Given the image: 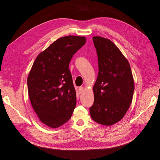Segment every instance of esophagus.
I'll use <instances>...</instances> for the list:
<instances>
[{
    "label": "esophagus",
    "mask_w": 160,
    "mask_h": 160,
    "mask_svg": "<svg viewBox=\"0 0 160 160\" xmlns=\"http://www.w3.org/2000/svg\"><path fill=\"white\" fill-rule=\"evenodd\" d=\"M83 87H79V93H81L82 92H83Z\"/></svg>",
    "instance_id": "obj_1"
}]
</instances>
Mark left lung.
<instances>
[{"label": "left lung", "instance_id": "left-lung-1", "mask_svg": "<svg viewBox=\"0 0 160 160\" xmlns=\"http://www.w3.org/2000/svg\"><path fill=\"white\" fill-rule=\"evenodd\" d=\"M93 41L99 72L89 111L95 122L108 126L118 122L126 113L133 99L134 81L128 61L112 41L98 36Z\"/></svg>", "mask_w": 160, "mask_h": 160}]
</instances>
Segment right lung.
<instances>
[{"instance_id": "1", "label": "right lung", "mask_w": 160, "mask_h": 160, "mask_svg": "<svg viewBox=\"0 0 160 160\" xmlns=\"http://www.w3.org/2000/svg\"><path fill=\"white\" fill-rule=\"evenodd\" d=\"M84 37L58 38L37 56L27 78L32 107L41 122L52 128L68 122L76 106V92L69 69Z\"/></svg>"}]
</instances>
